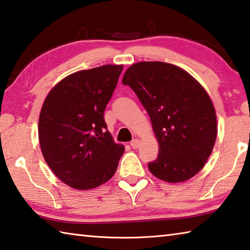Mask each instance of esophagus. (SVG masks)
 Here are the masks:
<instances>
[{
  "label": "esophagus",
  "mask_w": 250,
  "mask_h": 250,
  "mask_svg": "<svg viewBox=\"0 0 250 250\" xmlns=\"http://www.w3.org/2000/svg\"><path fill=\"white\" fill-rule=\"evenodd\" d=\"M130 145L132 148H138L140 146V141L138 139H134L130 142Z\"/></svg>",
  "instance_id": "obj_1"
}]
</instances>
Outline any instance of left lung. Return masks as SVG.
Listing matches in <instances>:
<instances>
[{
    "label": "left lung",
    "mask_w": 250,
    "mask_h": 250,
    "mask_svg": "<svg viewBox=\"0 0 250 250\" xmlns=\"http://www.w3.org/2000/svg\"><path fill=\"white\" fill-rule=\"evenodd\" d=\"M122 84L137 94L160 144L149 171L167 183L197 175L211 155L217 133L215 109L206 89L188 72L158 61L131 65Z\"/></svg>",
    "instance_id": "1"
}]
</instances>
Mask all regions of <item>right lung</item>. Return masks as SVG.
Wrapping results in <instances>:
<instances>
[{"label":"right lung","instance_id":"right-lung-1","mask_svg":"<svg viewBox=\"0 0 250 250\" xmlns=\"http://www.w3.org/2000/svg\"><path fill=\"white\" fill-rule=\"evenodd\" d=\"M124 65L106 64L66 76L50 90L39 116L44 161L63 183L78 190L105 184L125 152L104 119Z\"/></svg>","mask_w":250,"mask_h":250}]
</instances>
